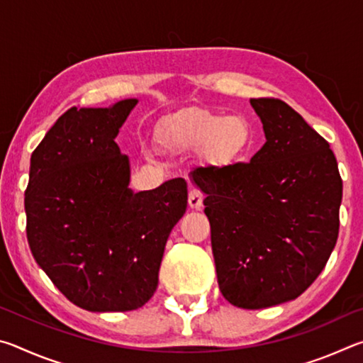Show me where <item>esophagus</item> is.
<instances>
[{"instance_id": "obj_1", "label": "esophagus", "mask_w": 363, "mask_h": 363, "mask_svg": "<svg viewBox=\"0 0 363 363\" xmlns=\"http://www.w3.org/2000/svg\"><path fill=\"white\" fill-rule=\"evenodd\" d=\"M189 206L192 210H200L203 206V194L199 189H190L189 190Z\"/></svg>"}]
</instances>
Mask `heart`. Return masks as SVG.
Returning a JSON list of instances; mask_svg holds the SVG:
<instances>
[{"instance_id": "b5f03b06", "label": "heart", "mask_w": 363, "mask_h": 363, "mask_svg": "<svg viewBox=\"0 0 363 363\" xmlns=\"http://www.w3.org/2000/svg\"><path fill=\"white\" fill-rule=\"evenodd\" d=\"M167 143L176 149L210 144V153L216 162L230 163L248 150L251 133L247 120L242 116L192 112L169 128Z\"/></svg>"}]
</instances>
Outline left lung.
<instances>
[{"label":"left lung","instance_id":"obj_1","mask_svg":"<svg viewBox=\"0 0 363 363\" xmlns=\"http://www.w3.org/2000/svg\"><path fill=\"white\" fill-rule=\"evenodd\" d=\"M266 144L248 163L192 176L211 225L223 296L242 309L296 299L312 285L340 230L342 181L335 153L280 99H251Z\"/></svg>","mask_w":363,"mask_h":363}]
</instances>
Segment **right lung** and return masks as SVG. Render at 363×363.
I'll return each mask as SVG.
<instances>
[{
	"instance_id": "1",
	"label": "right lung",
	"mask_w": 363,
	"mask_h": 363,
	"mask_svg": "<svg viewBox=\"0 0 363 363\" xmlns=\"http://www.w3.org/2000/svg\"><path fill=\"white\" fill-rule=\"evenodd\" d=\"M136 104L69 108L30 158V250L60 293L86 311H134L153 296L164 245L187 208L182 177L130 189V158L115 138Z\"/></svg>"
}]
</instances>
